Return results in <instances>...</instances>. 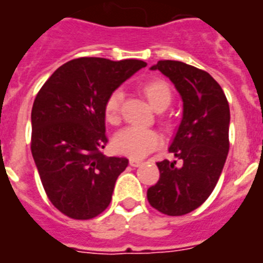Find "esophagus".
Returning a JSON list of instances; mask_svg holds the SVG:
<instances>
[{
	"mask_svg": "<svg viewBox=\"0 0 263 263\" xmlns=\"http://www.w3.org/2000/svg\"><path fill=\"white\" fill-rule=\"evenodd\" d=\"M129 163H130V166H133V167H138L140 164H142V160H140V159H130Z\"/></svg>",
	"mask_w": 263,
	"mask_h": 263,
	"instance_id": "obj_1",
	"label": "esophagus"
}]
</instances>
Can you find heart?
Instances as JSON below:
<instances>
[{
	"instance_id": "heart-1",
	"label": "heart",
	"mask_w": 263,
	"mask_h": 263,
	"mask_svg": "<svg viewBox=\"0 0 263 263\" xmlns=\"http://www.w3.org/2000/svg\"><path fill=\"white\" fill-rule=\"evenodd\" d=\"M142 93L145 95L149 104L156 111H163L172 103V90L167 83L162 79H154V81L146 82L142 86ZM121 91L115 90L109 93L104 103V117H105V121L111 125H118L121 121ZM164 123L168 125L170 121L166 119ZM160 142H162V137L158 132L132 126V127L121 130L115 136L112 145L118 154L129 156L132 159H141L156 149L160 145Z\"/></svg>"
}]
</instances>
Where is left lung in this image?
I'll return each mask as SVG.
<instances>
[{"label": "left lung", "mask_w": 263, "mask_h": 263, "mask_svg": "<svg viewBox=\"0 0 263 263\" xmlns=\"http://www.w3.org/2000/svg\"><path fill=\"white\" fill-rule=\"evenodd\" d=\"M151 70L166 75L181 95L184 112L168 152L180 162H158L160 177L146 197L166 215L196 210L214 191L229 152V104L209 72L182 62L160 60Z\"/></svg>", "instance_id": "obj_1"}]
</instances>
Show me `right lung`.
Wrapping results in <instances>:
<instances>
[{
	"label": "right lung",
	"mask_w": 263,
	"mask_h": 263,
	"mask_svg": "<svg viewBox=\"0 0 263 263\" xmlns=\"http://www.w3.org/2000/svg\"><path fill=\"white\" fill-rule=\"evenodd\" d=\"M145 66L134 59H74L38 91L31 111V154L46 196L67 217L95 218L111 203L129 160L103 154L108 142L104 103Z\"/></svg>",
	"instance_id": "obj_1"
}]
</instances>
